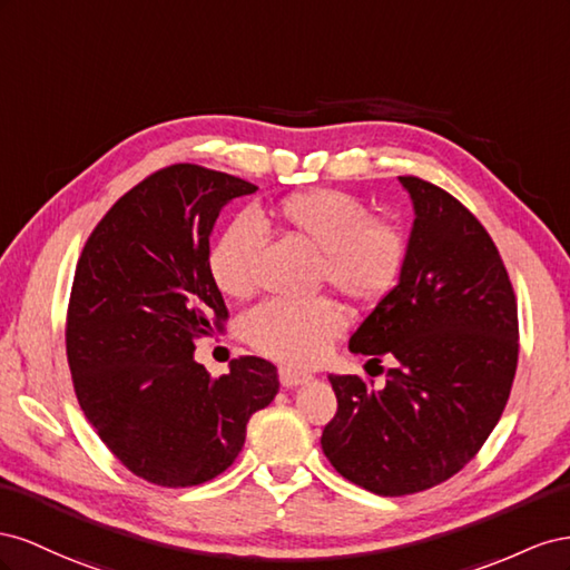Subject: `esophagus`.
Instances as JSON below:
<instances>
[{
    "label": "esophagus",
    "instance_id": "obj_1",
    "mask_svg": "<svg viewBox=\"0 0 570 570\" xmlns=\"http://www.w3.org/2000/svg\"><path fill=\"white\" fill-rule=\"evenodd\" d=\"M311 380H313L311 372H303V370H296V367H286V365L279 367V382L284 386H298V384H305V382H311Z\"/></svg>",
    "mask_w": 570,
    "mask_h": 570
}]
</instances>
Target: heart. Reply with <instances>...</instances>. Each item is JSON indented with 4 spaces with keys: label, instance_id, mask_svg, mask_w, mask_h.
<instances>
[{
    "label": "heart",
    "instance_id": "obj_1",
    "mask_svg": "<svg viewBox=\"0 0 570 570\" xmlns=\"http://www.w3.org/2000/svg\"><path fill=\"white\" fill-rule=\"evenodd\" d=\"M282 232L320 250V284L332 286L353 305L382 301L399 282L409 240L394 222L372 217L351 193L311 188L284 195L269 209ZM263 229L253 217H236L217 236L207 255L209 276L229 298H248L257 286ZM346 317L330 298L311 303L269 301L248 315L250 344L274 361L311 365L344 330Z\"/></svg>",
    "mask_w": 570,
    "mask_h": 570
}]
</instances>
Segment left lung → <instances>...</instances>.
<instances>
[{"label": "left lung", "instance_id": "obj_1", "mask_svg": "<svg viewBox=\"0 0 570 570\" xmlns=\"http://www.w3.org/2000/svg\"><path fill=\"white\" fill-rule=\"evenodd\" d=\"M399 181L415 209L409 255L348 341L370 363H396L384 389L330 375L338 409L322 432L336 473L382 497L430 490L475 459L518 365V305L492 236L451 193Z\"/></svg>", "mask_w": 570, "mask_h": 570}]
</instances>
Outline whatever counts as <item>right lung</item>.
I'll return each mask as SVG.
<instances>
[{"label": "right lung", "mask_w": 570, "mask_h": 570, "mask_svg": "<svg viewBox=\"0 0 570 570\" xmlns=\"http://www.w3.org/2000/svg\"><path fill=\"white\" fill-rule=\"evenodd\" d=\"M198 165L150 174L111 205L76 265L67 355L80 409L134 475L193 487L229 468L246 425L279 392L276 367L243 355L209 377L195 341L229 317L209 276L226 203L255 193Z\"/></svg>", "instance_id": "1"}]
</instances>
